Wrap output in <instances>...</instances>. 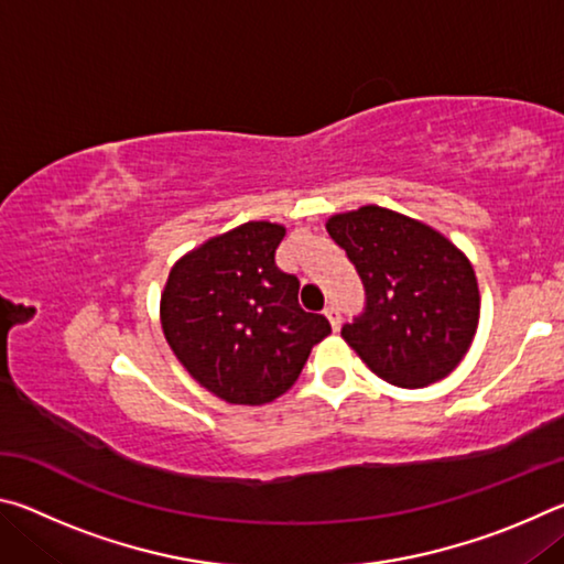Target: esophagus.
<instances>
[{
  "label": "esophagus",
  "mask_w": 564,
  "mask_h": 564,
  "mask_svg": "<svg viewBox=\"0 0 564 564\" xmlns=\"http://www.w3.org/2000/svg\"><path fill=\"white\" fill-rule=\"evenodd\" d=\"M326 318L330 321V326H333V330H338L340 328V311L336 308V305H326Z\"/></svg>",
  "instance_id": "obj_1"
}]
</instances>
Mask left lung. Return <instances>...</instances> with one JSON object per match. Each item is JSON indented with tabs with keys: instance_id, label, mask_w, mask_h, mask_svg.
<instances>
[{
	"instance_id": "1",
	"label": "left lung",
	"mask_w": 564,
	"mask_h": 564,
	"mask_svg": "<svg viewBox=\"0 0 564 564\" xmlns=\"http://www.w3.org/2000/svg\"><path fill=\"white\" fill-rule=\"evenodd\" d=\"M326 228L366 291L362 311L340 330L360 360L398 388L451 373L480 318L470 261L435 228L380 206L333 216Z\"/></svg>"
}]
</instances>
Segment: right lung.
Masks as SVG:
<instances>
[{"instance_id":"1","label":"right lung","mask_w":564,"mask_h":564,"mask_svg":"<svg viewBox=\"0 0 564 564\" xmlns=\"http://www.w3.org/2000/svg\"><path fill=\"white\" fill-rule=\"evenodd\" d=\"M285 228L251 221L184 256L161 295L174 356L216 398L263 405L299 380L330 323L299 305L301 281L275 263Z\"/></svg>"}]
</instances>
